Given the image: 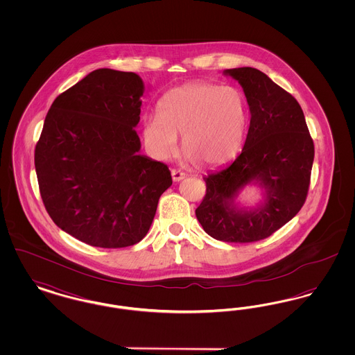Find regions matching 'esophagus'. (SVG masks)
Segmentation results:
<instances>
[{
	"instance_id": "1",
	"label": "esophagus",
	"mask_w": 355,
	"mask_h": 355,
	"mask_svg": "<svg viewBox=\"0 0 355 355\" xmlns=\"http://www.w3.org/2000/svg\"><path fill=\"white\" fill-rule=\"evenodd\" d=\"M185 177V173H182L181 170H171V178H173L174 182H180V181H182Z\"/></svg>"
}]
</instances>
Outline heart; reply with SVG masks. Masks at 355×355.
Here are the masks:
<instances>
[{
  "label": "heart",
  "instance_id": "heart-1",
  "mask_svg": "<svg viewBox=\"0 0 355 355\" xmlns=\"http://www.w3.org/2000/svg\"><path fill=\"white\" fill-rule=\"evenodd\" d=\"M159 113L142 119V135L153 157L165 161L178 148L196 165L216 168L236 155L248 125V103L233 86L189 83L168 92L158 103Z\"/></svg>",
  "mask_w": 355,
  "mask_h": 355
}]
</instances>
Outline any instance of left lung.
I'll use <instances>...</instances> for the list:
<instances>
[{
	"mask_svg": "<svg viewBox=\"0 0 355 355\" xmlns=\"http://www.w3.org/2000/svg\"><path fill=\"white\" fill-rule=\"evenodd\" d=\"M242 86L250 110L243 149L225 168L203 177L206 196L196 210L203 230L223 242H255L297 216L306 201L314 144L297 100L254 68L223 70ZM257 185L255 207L237 202L241 191Z\"/></svg>",
	"mask_w": 355,
	"mask_h": 355,
	"instance_id": "1",
	"label": "left lung"
}]
</instances>
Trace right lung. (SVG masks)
I'll return each instance as SVG.
<instances>
[{
    "mask_svg": "<svg viewBox=\"0 0 355 355\" xmlns=\"http://www.w3.org/2000/svg\"><path fill=\"white\" fill-rule=\"evenodd\" d=\"M142 78L97 69L51 103L34 152L53 222L90 246H132L148 234L169 168L141 154Z\"/></svg>",
    "mask_w": 355,
    "mask_h": 355,
    "instance_id": "obj_1",
    "label": "right lung"
}]
</instances>
